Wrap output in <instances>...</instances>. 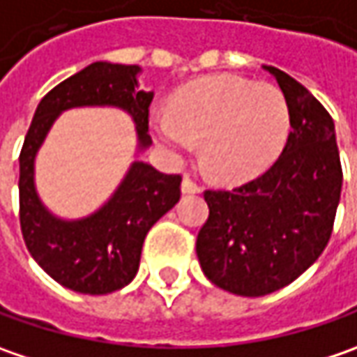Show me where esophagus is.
Here are the masks:
<instances>
[{
	"label": "esophagus",
	"instance_id": "obj_1",
	"mask_svg": "<svg viewBox=\"0 0 357 357\" xmlns=\"http://www.w3.org/2000/svg\"><path fill=\"white\" fill-rule=\"evenodd\" d=\"M199 190H202V188H199L192 178L181 179V192H183V194H199Z\"/></svg>",
	"mask_w": 357,
	"mask_h": 357
}]
</instances>
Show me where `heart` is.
Here are the masks:
<instances>
[{
  "label": "heart",
  "mask_w": 357,
  "mask_h": 357,
  "mask_svg": "<svg viewBox=\"0 0 357 357\" xmlns=\"http://www.w3.org/2000/svg\"><path fill=\"white\" fill-rule=\"evenodd\" d=\"M149 128L176 158L190 155L202 142V163L211 178L243 181L280 155L291 114L282 89L220 73L183 87L172 109L151 114Z\"/></svg>",
  "instance_id": "1"
}]
</instances>
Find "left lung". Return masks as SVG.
<instances>
[{"label":"left lung","mask_w":357,"mask_h":357,"mask_svg":"<svg viewBox=\"0 0 357 357\" xmlns=\"http://www.w3.org/2000/svg\"><path fill=\"white\" fill-rule=\"evenodd\" d=\"M286 96L291 132L266 174L236 190H208L195 252L211 284L243 298L278 291L307 270L332 236L342 194L335 128L305 87L264 66Z\"/></svg>","instance_id":"left-lung-1"}]
</instances>
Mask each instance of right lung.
<instances>
[{"mask_svg":"<svg viewBox=\"0 0 357 357\" xmlns=\"http://www.w3.org/2000/svg\"><path fill=\"white\" fill-rule=\"evenodd\" d=\"M139 66L93 61L39 101L20 153V222L31 257L57 284L103 296L126 287L139 270L144 240L179 202L181 178L162 174L137 155L151 146L148 135L153 91L139 89ZM73 107H117L136 123L138 148L114 194L96 212L66 220L45 208L35 188V158L54 119Z\"/></svg>","mask_w":357,"mask_h":357,"instance_id":"obj_1","label":"right lung"}]
</instances>
